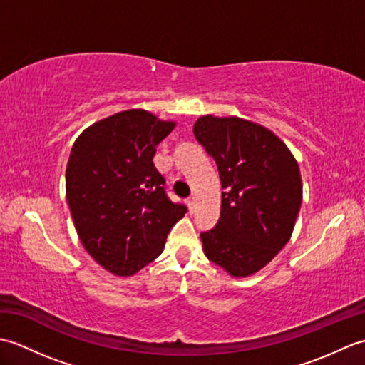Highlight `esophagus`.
<instances>
[{"instance_id": "34e87169", "label": "esophagus", "mask_w": 365, "mask_h": 365, "mask_svg": "<svg viewBox=\"0 0 365 365\" xmlns=\"http://www.w3.org/2000/svg\"><path fill=\"white\" fill-rule=\"evenodd\" d=\"M188 207H190L191 212H195V208H196V197L195 196L188 197Z\"/></svg>"}]
</instances>
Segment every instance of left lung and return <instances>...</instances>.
<instances>
[{"label":"left lung","instance_id":"left-lung-1","mask_svg":"<svg viewBox=\"0 0 365 365\" xmlns=\"http://www.w3.org/2000/svg\"><path fill=\"white\" fill-rule=\"evenodd\" d=\"M195 136L221 178V215L200 232L204 252L230 276L254 274L290 240L301 207L297 160L274 133L238 118L202 115Z\"/></svg>","mask_w":365,"mask_h":365}]
</instances>
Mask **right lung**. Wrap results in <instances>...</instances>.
Instances as JSON below:
<instances>
[{
    "instance_id": "obj_1",
    "label": "right lung",
    "mask_w": 365,
    "mask_h": 365,
    "mask_svg": "<svg viewBox=\"0 0 365 365\" xmlns=\"http://www.w3.org/2000/svg\"><path fill=\"white\" fill-rule=\"evenodd\" d=\"M175 123L144 110L100 120L76 139L66 170V196L83 246L98 265L131 276L161 254L187 205L166 195L153 165Z\"/></svg>"
}]
</instances>
